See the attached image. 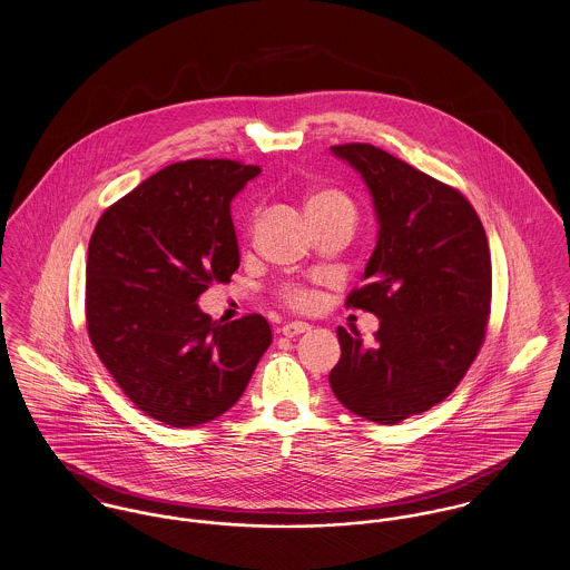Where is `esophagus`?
<instances>
[{"label": "esophagus", "mask_w": 570, "mask_h": 570, "mask_svg": "<svg viewBox=\"0 0 570 570\" xmlns=\"http://www.w3.org/2000/svg\"><path fill=\"white\" fill-rule=\"evenodd\" d=\"M307 331H311V326L307 322H287V324L281 328V333H283L285 337H298V335H303V333H307Z\"/></svg>", "instance_id": "1"}]
</instances>
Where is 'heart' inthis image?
I'll list each match as a JSON object with an SVG mask.
<instances>
[{"label": "heart", "instance_id": "heart-1", "mask_svg": "<svg viewBox=\"0 0 570 570\" xmlns=\"http://www.w3.org/2000/svg\"><path fill=\"white\" fill-rule=\"evenodd\" d=\"M335 210H346L355 217V205L344 191L326 187V189H315L313 194H309V198H307L309 217L324 215V213H335ZM278 298L292 309H309L315 303V296L311 294L307 287H301V285H283L278 289Z\"/></svg>", "mask_w": 570, "mask_h": 570}]
</instances>
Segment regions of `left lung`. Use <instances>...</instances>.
Returning <instances> with one entry per match:
<instances>
[{
	"instance_id": "1",
	"label": "left lung",
	"mask_w": 570,
	"mask_h": 570,
	"mask_svg": "<svg viewBox=\"0 0 570 570\" xmlns=\"http://www.w3.org/2000/svg\"><path fill=\"white\" fill-rule=\"evenodd\" d=\"M331 150L362 171L374 198L379 242L346 307L374 313L381 326L374 348L337 328L342 357L328 383L353 414L396 424L451 396L485 342L488 237L460 189L370 144Z\"/></svg>"
}]
</instances>
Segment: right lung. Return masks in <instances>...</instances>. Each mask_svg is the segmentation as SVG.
<instances>
[{"label": "right lung", "instance_id": "obj_1", "mask_svg": "<svg viewBox=\"0 0 570 570\" xmlns=\"http://www.w3.org/2000/svg\"><path fill=\"white\" fill-rule=\"evenodd\" d=\"M259 171L230 158L167 165L106 208L91 235L89 340L121 392L163 424L228 412L272 344L259 313L222 324L196 305L239 267L230 200Z\"/></svg>", "mask_w": 570, "mask_h": 570}]
</instances>
